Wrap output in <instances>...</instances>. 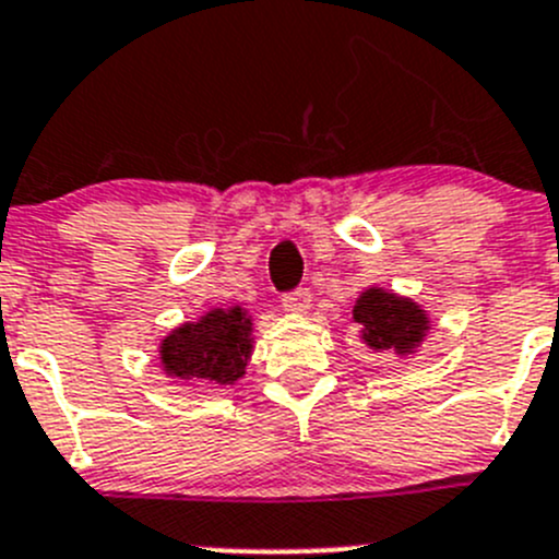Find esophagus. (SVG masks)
I'll return each mask as SVG.
<instances>
[{
	"label": "esophagus",
	"instance_id": "34e87169",
	"mask_svg": "<svg viewBox=\"0 0 559 559\" xmlns=\"http://www.w3.org/2000/svg\"><path fill=\"white\" fill-rule=\"evenodd\" d=\"M281 306H284L286 313H306L308 306H311V295L306 289H297L292 295H284Z\"/></svg>",
	"mask_w": 559,
	"mask_h": 559
}]
</instances>
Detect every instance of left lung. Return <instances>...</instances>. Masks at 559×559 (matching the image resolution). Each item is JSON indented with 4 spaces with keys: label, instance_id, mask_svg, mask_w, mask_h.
<instances>
[{
    "label": "left lung",
    "instance_id": "left-lung-1",
    "mask_svg": "<svg viewBox=\"0 0 559 559\" xmlns=\"http://www.w3.org/2000/svg\"><path fill=\"white\" fill-rule=\"evenodd\" d=\"M352 322L357 324L360 344L371 352H390L395 360L417 355L426 333L435 328L420 302L384 286H368L357 295Z\"/></svg>",
    "mask_w": 559,
    "mask_h": 559
}]
</instances>
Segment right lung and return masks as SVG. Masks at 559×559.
<instances>
[{
  "mask_svg": "<svg viewBox=\"0 0 559 559\" xmlns=\"http://www.w3.org/2000/svg\"><path fill=\"white\" fill-rule=\"evenodd\" d=\"M253 317L242 306H218L193 322L171 328L158 344L160 371L169 379L235 384L253 355Z\"/></svg>",
  "mask_w": 559,
  "mask_h": 559,
  "instance_id": "obj_1",
  "label": "right lung"
}]
</instances>
